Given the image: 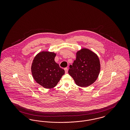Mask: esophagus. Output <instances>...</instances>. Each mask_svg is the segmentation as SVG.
I'll return each mask as SVG.
<instances>
[{
	"label": "esophagus",
	"instance_id": "34e87169",
	"mask_svg": "<svg viewBox=\"0 0 130 130\" xmlns=\"http://www.w3.org/2000/svg\"><path fill=\"white\" fill-rule=\"evenodd\" d=\"M64 70H65V73H66V74L68 73V68H65V69H64Z\"/></svg>",
	"mask_w": 130,
	"mask_h": 130
}]
</instances>
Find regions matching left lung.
<instances>
[{
  "label": "left lung",
  "instance_id": "obj_1",
  "mask_svg": "<svg viewBox=\"0 0 130 130\" xmlns=\"http://www.w3.org/2000/svg\"><path fill=\"white\" fill-rule=\"evenodd\" d=\"M69 67V74L77 86H89L99 77L100 71L99 57L92 51L83 48L76 53V59Z\"/></svg>",
  "mask_w": 130,
  "mask_h": 130
}]
</instances>
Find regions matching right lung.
<instances>
[{"label": "right lung", "mask_w": 130, "mask_h": 130, "mask_svg": "<svg viewBox=\"0 0 130 130\" xmlns=\"http://www.w3.org/2000/svg\"><path fill=\"white\" fill-rule=\"evenodd\" d=\"M56 53L43 51L34 57L31 66L32 76L38 84L45 89L56 86L65 71L55 61Z\"/></svg>", "instance_id": "1"}]
</instances>
